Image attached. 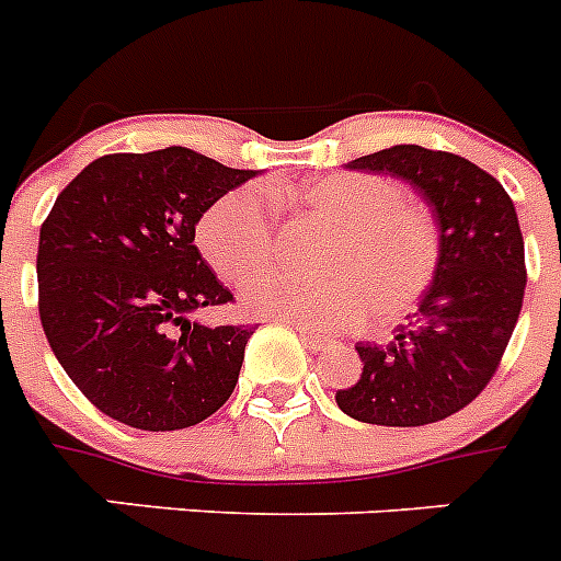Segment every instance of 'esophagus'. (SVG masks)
<instances>
[{
    "mask_svg": "<svg viewBox=\"0 0 561 561\" xmlns=\"http://www.w3.org/2000/svg\"><path fill=\"white\" fill-rule=\"evenodd\" d=\"M296 330H299V335L305 341H308L310 347L313 350H335L339 347V341L333 339V335H324V333H316V330H310V328H305V324H296Z\"/></svg>",
    "mask_w": 561,
    "mask_h": 561,
    "instance_id": "34e87169",
    "label": "esophagus"
}]
</instances>
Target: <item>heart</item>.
I'll use <instances>...</instances> for the list:
<instances>
[{"instance_id": "b5f03b06", "label": "heart", "mask_w": 561, "mask_h": 561, "mask_svg": "<svg viewBox=\"0 0 561 561\" xmlns=\"http://www.w3.org/2000/svg\"><path fill=\"white\" fill-rule=\"evenodd\" d=\"M271 203H294L333 231L319 248L324 276H256L242 287V305L251 313L319 330L350 328L367 313L375 321H398L435 282V214L383 174H328L305 186H242L211 203L199 217L197 242L208 265L231 285H242L274 260Z\"/></svg>"}]
</instances>
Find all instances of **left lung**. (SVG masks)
I'll return each instance as SVG.
<instances>
[{
    "instance_id": "8db88e82",
    "label": "left lung",
    "mask_w": 561,
    "mask_h": 561,
    "mask_svg": "<svg viewBox=\"0 0 561 561\" xmlns=\"http://www.w3.org/2000/svg\"><path fill=\"white\" fill-rule=\"evenodd\" d=\"M350 169L415 186L440 228L432 287L387 344H358L362 378L335 392L350 417L426 426L469 407L494 378L523 310L525 242L500 180L460 154L392 146Z\"/></svg>"
}]
</instances>
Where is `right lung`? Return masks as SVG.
<instances>
[{"label": "right lung", "instance_id": "right-lung-1", "mask_svg": "<svg viewBox=\"0 0 561 561\" xmlns=\"http://www.w3.org/2000/svg\"><path fill=\"white\" fill-rule=\"evenodd\" d=\"M253 174L183 146L118 152L53 203L38 233V316L70 381L112 421L174 432L231 398L253 328L188 321L233 301L194 226Z\"/></svg>", "mask_w": 561, "mask_h": 561}]
</instances>
